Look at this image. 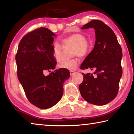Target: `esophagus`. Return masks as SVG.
Here are the masks:
<instances>
[{
  "label": "esophagus",
  "instance_id": "34e87169",
  "mask_svg": "<svg viewBox=\"0 0 134 134\" xmlns=\"http://www.w3.org/2000/svg\"><path fill=\"white\" fill-rule=\"evenodd\" d=\"M74 73H75V71H74V70H70V76H72Z\"/></svg>",
  "mask_w": 134,
  "mask_h": 134
}]
</instances>
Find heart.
<instances>
[{
  "label": "heart",
  "mask_w": 134,
  "mask_h": 134,
  "mask_svg": "<svg viewBox=\"0 0 134 134\" xmlns=\"http://www.w3.org/2000/svg\"><path fill=\"white\" fill-rule=\"evenodd\" d=\"M62 44L63 45L57 42H55L52 47L53 55L58 62L62 60L63 47L64 48L71 47V55H77L81 58L87 55L92 48L91 43L87 40L86 36L79 32L74 33L63 38ZM77 64V59L74 58L62 62L59 65V67L68 70H74L76 68Z\"/></svg>",
  "instance_id": "b5f03b06"
}]
</instances>
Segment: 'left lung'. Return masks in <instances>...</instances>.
<instances>
[{"label": "left lung", "instance_id": "8db88e82", "mask_svg": "<svg viewBox=\"0 0 134 134\" xmlns=\"http://www.w3.org/2000/svg\"><path fill=\"white\" fill-rule=\"evenodd\" d=\"M93 28L96 34L94 48L86 57L80 69L94 70L82 73L83 81L79 85L83 98L95 105H105L113 100L119 91L122 75V48L115 33L100 20H92L81 29Z\"/></svg>", "mask_w": 134, "mask_h": 134}]
</instances>
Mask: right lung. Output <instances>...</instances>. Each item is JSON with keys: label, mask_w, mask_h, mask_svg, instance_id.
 <instances>
[{"label": "right lung", "mask_w": 134, "mask_h": 134, "mask_svg": "<svg viewBox=\"0 0 134 134\" xmlns=\"http://www.w3.org/2000/svg\"><path fill=\"white\" fill-rule=\"evenodd\" d=\"M53 32L41 27L22 38L15 56L17 76L28 100L42 109L51 108L62 99L63 83L70 77L69 70L55 69L53 54Z\"/></svg>", "instance_id": "obj_1"}]
</instances>
